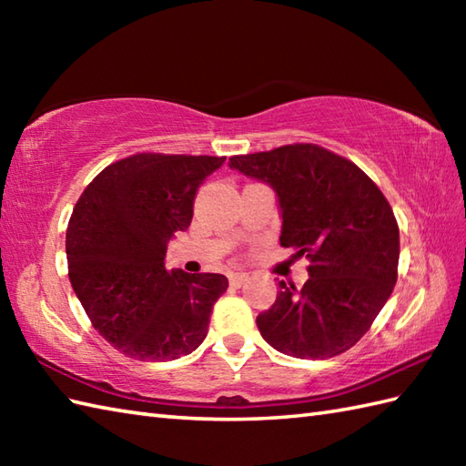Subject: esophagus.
Wrapping results in <instances>:
<instances>
[{"label":"esophagus","instance_id":"obj_1","mask_svg":"<svg viewBox=\"0 0 466 466\" xmlns=\"http://www.w3.org/2000/svg\"><path fill=\"white\" fill-rule=\"evenodd\" d=\"M248 280V274L246 272H232L230 274V284L236 286V289H240V286Z\"/></svg>","mask_w":466,"mask_h":466}]
</instances>
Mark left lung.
<instances>
[{
	"label": "left lung",
	"mask_w": 466,
	"mask_h": 466,
	"mask_svg": "<svg viewBox=\"0 0 466 466\" xmlns=\"http://www.w3.org/2000/svg\"><path fill=\"white\" fill-rule=\"evenodd\" d=\"M230 167L268 184L280 244L309 258L302 289L280 292L256 319L262 339L294 359H332L370 329L397 284L399 226L359 166L312 144L232 156Z\"/></svg>",
	"instance_id": "left-lung-1"
}]
</instances>
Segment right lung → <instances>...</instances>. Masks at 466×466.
<instances>
[{"label": "right lung", "mask_w": 466, "mask_h": 466, "mask_svg": "<svg viewBox=\"0 0 466 466\" xmlns=\"http://www.w3.org/2000/svg\"><path fill=\"white\" fill-rule=\"evenodd\" d=\"M226 157L136 154L107 166L66 232L69 282L94 329L136 360H174L208 334L224 274L166 270V250L194 216L198 187Z\"/></svg>", "instance_id": "right-lung-1"}]
</instances>
